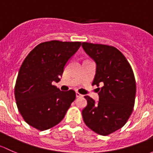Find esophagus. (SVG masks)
Listing matches in <instances>:
<instances>
[{
  "mask_svg": "<svg viewBox=\"0 0 153 153\" xmlns=\"http://www.w3.org/2000/svg\"><path fill=\"white\" fill-rule=\"evenodd\" d=\"M76 97H82V94H80L79 93L76 92Z\"/></svg>",
  "mask_w": 153,
  "mask_h": 153,
  "instance_id": "1",
  "label": "esophagus"
}]
</instances>
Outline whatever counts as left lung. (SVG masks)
Returning a JSON list of instances; mask_svg holds the SVG:
<instances>
[{
  "label": "left lung",
  "mask_w": 153,
  "mask_h": 153,
  "mask_svg": "<svg viewBox=\"0 0 153 153\" xmlns=\"http://www.w3.org/2000/svg\"><path fill=\"white\" fill-rule=\"evenodd\" d=\"M82 46L97 65L92 85H103L98 88V102L85 97L88 105L82 111L83 120L97 134L108 135L122 128L133 112L134 74L123 53L115 47L86 42Z\"/></svg>",
  "instance_id": "obj_1"
}]
</instances>
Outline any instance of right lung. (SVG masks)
I'll use <instances>...</instances> for the list:
<instances>
[{"label":"right lung","instance_id":"obj_1","mask_svg":"<svg viewBox=\"0 0 153 153\" xmlns=\"http://www.w3.org/2000/svg\"><path fill=\"white\" fill-rule=\"evenodd\" d=\"M80 45L81 42H41L25 58L15 83V97L19 112L30 126L43 131L65 117L76 93L61 91L52 82L60 80L66 63Z\"/></svg>","mask_w":153,"mask_h":153}]
</instances>
